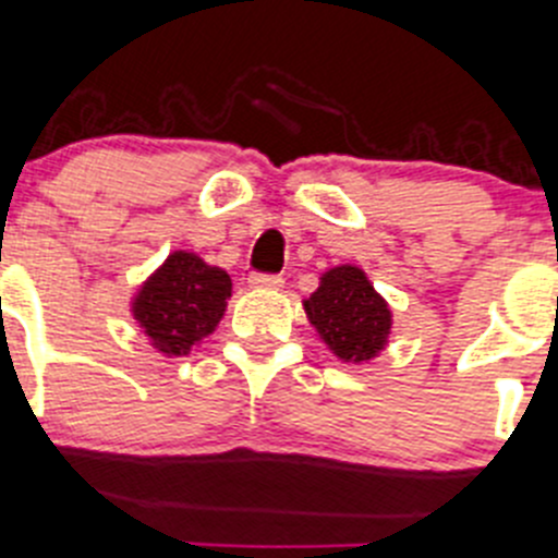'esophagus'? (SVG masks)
Returning <instances> with one entry per match:
<instances>
[{
  "mask_svg": "<svg viewBox=\"0 0 558 558\" xmlns=\"http://www.w3.org/2000/svg\"><path fill=\"white\" fill-rule=\"evenodd\" d=\"M250 286L253 289H280L283 278L280 275H250Z\"/></svg>",
  "mask_w": 558,
  "mask_h": 558,
  "instance_id": "obj_1",
  "label": "esophagus"
}]
</instances>
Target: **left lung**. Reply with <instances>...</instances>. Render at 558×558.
Returning a JSON list of instances; mask_svg holds the SVG:
<instances>
[{"mask_svg":"<svg viewBox=\"0 0 558 558\" xmlns=\"http://www.w3.org/2000/svg\"><path fill=\"white\" fill-rule=\"evenodd\" d=\"M311 327L343 363H368L388 347L393 314L355 264L327 269L319 289L303 300Z\"/></svg>","mask_w":558,"mask_h":558,"instance_id":"obj_1","label":"left lung"}]
</instances>
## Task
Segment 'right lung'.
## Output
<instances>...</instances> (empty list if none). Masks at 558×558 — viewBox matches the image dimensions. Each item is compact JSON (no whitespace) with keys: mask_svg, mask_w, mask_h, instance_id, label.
I'll use <instances>...</instances> for the list:
<instances>
[{"mask_svg":"<svg viewBox=\"0 0 558 558\" xmlns=\"http://www.w3.org/2000/svg\"><path fill=\"white\" fill-rule=\"evenodd\" d=\"M231 300V275L197 253L175 250L140 286L132 316L156 352L190 355L192 347L217 330Z\"/></svg>","mask_w":558,"mask_h":558,"instance_id":"1","label":"right lung"}]
</instances>
